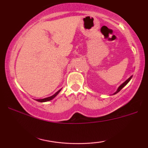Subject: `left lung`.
<instances>
[{"instance_id":"left-lung-1","label":"left lung","mask_w":148,"mask_h":148,"mask_svg":"<svg viewBox=\"0 0 148 148\" xmlns=\"http://www.w3.org/2000/svg\"><path fill=\"white\" fill-rule=\"evenodd\" d=\"M132 76H130V78H129V79H127V80H126V81H125V82H124L123 84H121V85H120V86H119V87H118V90H117V91H116V92H115L114 93V95H115V94H116V93H118V92H120V90H122V89H123V88L124 87H125V86H126V85H127V84H128V83H129V82H130V80H131V79H132Z\"/></svg>"}]
</instances>
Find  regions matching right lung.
<instances>
[{"label":"right lung","mask_w":148,"mask_h":148,"mask_svg":"<svg viewBox=\"0 0 148 148\" xmlns=\"http://www.w3.org/2000/svg\"><path fill=\"white\" fill-rule=\"evenodd\" d=\"M60 90H61V89L59 90L58 91V92H56L55 94L53 95H52V96H51V97H49L45 98V99H36V100H37V101H40V102H45V101H50V100H51V99H53L54 97H56L58 95V93L60 92Z\"/></svg>","instance_id":"right-lung-1"}]
</instances>
